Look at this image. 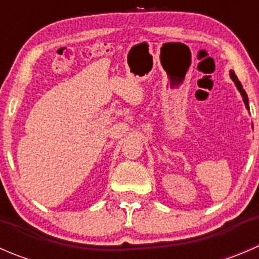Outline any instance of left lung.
Returning <instances> with one entry per match:
<instances>
[{"label": "left lung", "mask_w": 259, "mask_h": 259, "mask_svg": "<svg viewBox=\"0 0 259 259\" xmlns=\"http://www.w3.org/2000/svg\"><path fill=\"white\" fill-rule=\"evenodd\" d=\"M229 75H231V79L233 80L234 85L237 86V89H238V91H239V93H241V95H242V98H243V103H244V105H245V109H247V110H249V104H248V96H247V94H245L244 89H243L242 83L239 82L238 77L236 76V74H234V71H232V70H231V72H229Z\"/></svg>", "instance_id": "8db88e82"}]
</instances>
